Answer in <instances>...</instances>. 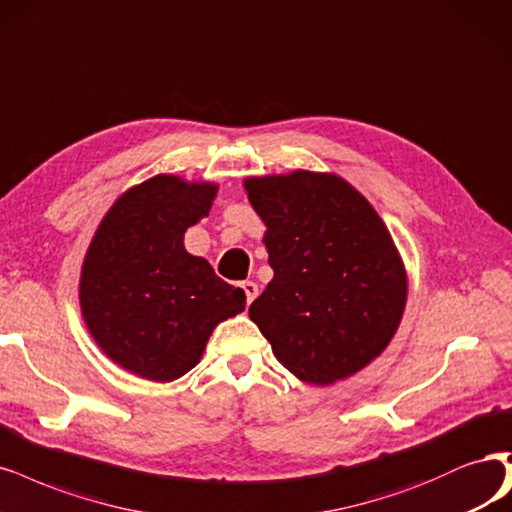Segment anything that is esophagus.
<instances>
[{"label":"esophagus","mask_w":512,"mask_h":512,"mask_svg":"<svg viewBox=\"0 0 512 512\" xmlns=\"http://www.w3.org/2000/svg\"><path fill=\"white\" fill-rule=\"evenodd\" d=\"M241 288L245 292V301H248V305H250L258 296V286L254 284V281H241Z\"/></svg>","instance_id":"34e87169"}]
</instances>
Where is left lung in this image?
<instances>
[{"instance_id": "8db88e82", "label": "left lung", "mask_w": 512, "mask_h": 512, "mask_svg": "<svg viewBox=\"0 0 512 512\" xmlns=\"http://www.w3.org/2000/svg\"><path fill=\"white\" fill-rule=\"evenodd\" d=\"M245 190L267 224L273 269L252 322L298 379L328 385L358 373L392 341L407 303L390 231L337 175L248 178Z\"/></svg>"}]
</instances>
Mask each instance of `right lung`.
Wrapping results in <instances>:
<instances>
[{
  "instance_id": "right-lung-1",
  "label": "right lung",
  "mask_w": 512,
  "mask_h": 512,
  "mask_svg": "<svg viewBox=\"0 0 512 512\" xmlns=\"http://www.w3.org/2000/svg\"><path fill=\"white\" fill-rule=\"evenodd\" d=\"M218 186L156 175L122 195L86 252L80 307L97 345L150 381L186 375L245 292L184 250L186 228L209 214Z\"/></svg>"
}]
</instances>
